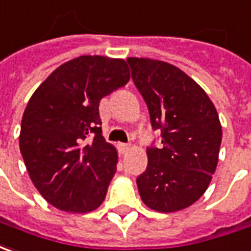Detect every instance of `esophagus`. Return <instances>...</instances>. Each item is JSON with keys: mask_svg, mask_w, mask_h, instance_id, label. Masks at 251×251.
Listing matches in <instances>:
<instances>
[{"mask_svg": "<svg viewBox=\"0 0 251 251\" xmlns=\"http://www.w3.org/2000/svg\"><path fill=\"white\" fill-rule=\"evenodd\" d=\"M118 149H119V151L122 152V154H125V152L130 149V146H129L127 143H119V144H118Z\"/></svg>", "mask_w": 251, "mask_h": 251, "instance_id": "34e87169", "label": "esophagus"}]
</instances>
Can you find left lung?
Wrapping results in <instances>:
<instances>
[{
    "label": "left lung",
    "mask_w": 251,
    "mask_h": 251,
    "mask_svg": "<svg viewBox=\"0 0 251 251\" xmlns=\"http://www.w3.org/2000/svg\"><path fill=\"white\" fill-rule=\"evenodd\" d=\"M132 79L147 104L161 149L149 147L147 169L136 183L143 203L175 212L196 203L218 164L222 127L207 93L176 66L150 58H127Z\"/></svg>",
    "instance_id": "left-lung-1"
}]
</instances>
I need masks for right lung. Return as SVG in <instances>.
I'll list each match as a JSON object with an SVG mask.
<instances>
[{
	"mask_svg": "<svg viewBox=\"0 0 251 251\" xmlns=\"http://www.w3.org/2000/svg\"><path fill=\"white\" fill-rule=\"evenodd\" d=\"M130 79L124 59L82 55L56 68L23 112L19 147L33 185L66 212L104 201L118 154L101 130L100 100Z\"/></svg>",
	"mask_w": 251,
	"mask_h": 251,
	"instance_id": "obj_1",
	"label": "right lung"
}]
</instances>
